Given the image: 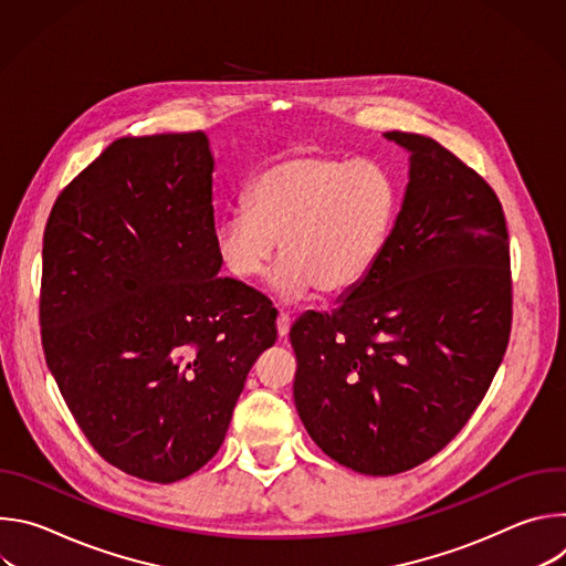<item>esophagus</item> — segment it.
Here are the masks:
<instances>
[{"label": "esophagus", "mask_w": 566, "mask_h": 566, "mask_svg": "<svg viewBox=\"0 0 566 566\" xmlns=\"http://www.w3.org/2000/svg\"><path fill=\"white\" fill-rule=\"evenodd\" d=\"M275 325H277V336H280V338H286V336H289V329H291V315L284 313V311H280V313H277V319H275Z\"/></svg>", "instance_id": "1"}]
</instances>
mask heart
<instances>
[{
  "instance_id": "heart-1",
  "label": "heart",
  "mask_w": 566,
  "mask_h": 566,
  "mask_svg": "<svg viewBox=\"0 0 566 566\" xmlns=\"http://www.w3.org/2000/svg\"><path fill=\"white\" fill-rule=\"evenodd\" d=\"M394 210L391 186L376 168L293 154L253 179L247 208L217 223V255L249 284L266 275L280 241L282 262L271 280L280 300H300L313 286L319 295H343L378 262Z\"/></svg>"
}]
</instances>
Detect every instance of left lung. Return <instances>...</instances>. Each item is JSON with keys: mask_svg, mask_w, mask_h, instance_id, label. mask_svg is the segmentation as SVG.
I'll use <instances>...</instances> for the list:
<instances>
[{"mask_svg": "<svg viewBox=\"0 0 566 566\" xmlns=\"http://www.w3.org/2000/svg\"><path fill=\"white\" fill-rule=\"evenodd\" d=\"M408 188L371 273L291 327L297 415L334 461L374 476L443 450L486 396L511 336V255L493 188L434 138L385 132Z\"/></svg>", "mask_w": 566, "mask_h": 566, "instance_id": "8db88e82", "label": "left lung"}]
</instances>
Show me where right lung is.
<instances>
[{
    "label": "right lung",
    "mask_w": 566,
    "mask_h": 566,
    "mask_svg": "<svg viewBox=\"0 0 566 566\" xmlns=\"http://www.w3.org/2000/svg\"><path fill=\"white\" fill-rule=\"evenodd\" d=\"M203 132L114 140L44 230L42 345L75 423L118 470L172 483L206 465L277 338L271 302L219 277Z\"/></svg>",
    "instance_id": "right-lung-1"
}]
</instances>
